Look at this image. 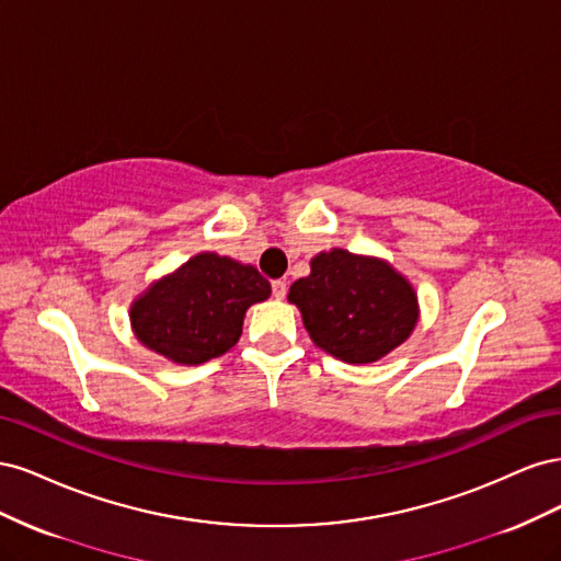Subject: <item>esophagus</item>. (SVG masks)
Wrapping results in <instances>:
<instances>
[{"label":"esophagus","mask_w":561,"mask_h":561,"mask_svg":"<svg viewBox=\"0 0 561 561\" xmlns=\"http://www.w3.org/2000/svg\"><path fill=\"white\" fill-rule=\"evenodd\" d=\"M271 290H274L276 299H283L285 293H287V285H285V280H274V283H271Z\"/></svg>","instance_id":"esophagus-1"}]
</instances>
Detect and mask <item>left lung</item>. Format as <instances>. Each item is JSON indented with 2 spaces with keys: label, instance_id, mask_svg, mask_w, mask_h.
<instances>
[{
  "label": "left lung",
  "instance_id": "1",
  "mask_svg": "<svg viewBox=\"0 0 561 561\" xmlns=\"http://www.w3.org/2000/svg\"><path fill=\"white\" fill-rule=\"evenodd\" d=\"M287 301L299 309L311 342L348 365L381 360L419 322L414 285L390 262L344 248L318 252Z\"/></svg>",
  "mask_w": 561,
  "mask_h": 561
}]
</instances>
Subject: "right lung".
<instances>
[{
	"label": "right lung",
	"mask_w": 561,
	"mask_h": 561,
	"mask_svg": "<svg viewBox=\"0 0 561 561\" xmlns=\"http://www.w3.org/2000/svg\"><path fill=\"white\" fill-rule=\"evenodd\" d=\"M268 295L271 283L252 264L198 252L135 297L128 318L149 351L175 365H201L236 346L245 311Z\"/></svg>",
	"instance_id": "right-lung-1"
}]
</instances>
